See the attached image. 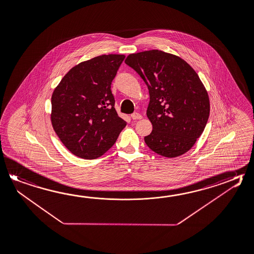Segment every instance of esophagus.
<instances>
[{
    "label": "esophagus",
    "instance_id": "1",
    "mask_svg": "<svg viewBox=\"0 0 254 254\" xmlns=\"http://www.w3.org/2000/svg\"><path fill=\"white\" fill-rule=\"evenodd\" d=\"M131 119H133V120H137V119H142V116L139 113L135 112V113L131 115Z\"/></svg>",
    "mask_w": 254,
    "mask_h": 254
}]
</instances>
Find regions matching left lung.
<instances>
[{"label":"left lung","instance_id":"8db88e82","mask_svg":"<svg viewBox=\"0 0 254 254\" xmlns=\"http://www.w3.org/2000/svg\"><path fill=\"white\" fill-rule=\"evenodd\" d=\"M125 63L145 81L150 96L146 116L153 126L145 144L172 158L195 144L207 124L210 101L194 69L183 59L158 50L133 53Z\"/></svg>","mask_w":254,"mask_h":254}]
</instances>
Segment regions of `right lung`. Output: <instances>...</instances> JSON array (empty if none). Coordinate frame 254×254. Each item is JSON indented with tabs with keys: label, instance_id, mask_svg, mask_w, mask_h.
<instances>
[{
	"label": "right lung",
	"instance_id": "obj_1",
	"mask_svg": "<svg viewBox=\"0 0 254 254\" xmlns=\"http://www.w3.org/2000/svg\"><path fill=\"white\" fill-rule=\"evenodd\" d=\"M125 55L93 58L73 67L52 96L53 129L73 155L95 159L114 145L127 126L115 109L111 83Z\"/></svg>",
	"mask_w": 254,
	"mask_h": 254
}]
</instances>
